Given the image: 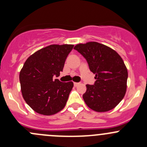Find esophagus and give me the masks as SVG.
<instances>
[{"mask_svg":"<svg viewBox=\"0 0 147 147\" xmlns=\"http://www.w3.org/2000/svg\"><path fill=\"white\" fill-rule=\"evenodd\" d=\"M80 84L79 82H74V85L75 86V87H77V86H78Z\"/></svg>","mask_w":147,"mask_h":147,"instance_id":"esophagus-1","label":"esophagus"}]
</instances>
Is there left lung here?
<instances>
[{
	"label": "left lung",
	"instance_id": "obj_1",
	"mask_svg": "<svg viewBox=\"0 0 147 147\" xmlns=\"http://www.w3.org/2000/svg\"><path fill=\"white\" fill-rule=\"evenodd\" d=\"M74 49L86 59L95 74L93 85L87 84L82 95L92 110L105 112L114 109L125 95L128 72L122 58L113 49L97 42L78 44Z\"/></svg>",
	"mask_w": 147,
	"mask_h": 147
}]
</instances>
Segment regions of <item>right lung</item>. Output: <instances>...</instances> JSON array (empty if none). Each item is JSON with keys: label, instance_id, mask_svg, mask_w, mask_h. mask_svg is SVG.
<instances>
[{"label": "right lung", "instance_id": "add662e5", "mask_svg": "<svg viewBox=\"0 0 147 147\" xmlns=\"http://www.w3.org/2000/svg\"><path fill=\"white\" fill-rule=\"evenodd\" d=\"M73 45H50L31 55L20 72L22 95L37 113L53 115L65 107L73 82L53 79L63 71Z\"/></svg>", "mask_w": 147, "mask_h": 147}]
</instances>
